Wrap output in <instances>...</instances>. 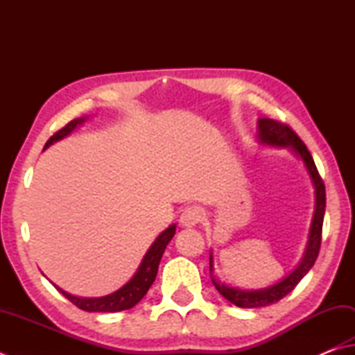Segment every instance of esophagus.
<instances>
[{
  "mask_svg": "<svg viewBox=\"0 0 355 355\" xmlns=\"http://www.w3.org/2000/svg\"><path fill=\"white\" fill-rule=\"evenodd\" d=\"M200 218H202V211H200L199 207H187V209H184L182 213H180L179 223L182 227L190 229V227H195L199 224Z\"/></svg>",
  "mask_w": 355,
  "mask_h": 355,
  "instance_id": "obj_1",
  "label": "esophagus"
}]
</instances>
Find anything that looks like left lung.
I'll return each instance as SVG.
<instances>
[{
  "label": "left lung",
  "instance_id": "left-lung-1",
  "mask_svg": "<svg viewBox=\"0 0 355 355\" xmlns=\"http://www.w3.org/2000/svg\"><path fill=\"white\" fill-rule=\"evenodd\" d=\"M257 139L259 145L272 146V148H287L302 160L307 175L311 178V182L313 187V196H315V205H313V216L311 223L309 238H307L306 250L303 253L302 261H300L295 269H293L289 275H286L275 284L263 287V289L245 291L238 289V287H232L225 283H220L219 279L213 275L215 269H213V252L210 250V275L213 284H215L218 292L225 300H229L230 303L238 307H245V309L269 306L272 303L279 302V300L286 297L287 293L295 289V286L302 282L306 273L312 269V266L318 257L320 244H322V229L326 209L324 184L318 175L317 166L313 164V159L309 150H307L306 145L303 144V140L300 139L289 126L275 122V120L272 119H258Z\"/></svg>",
  "mask_w": 355,
  "mask_h": 355
}]
</instances>
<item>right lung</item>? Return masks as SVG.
<instances>
[{
	"label": "right lung",
	"mask_w": 355,
	"mask_h": 355,
	"mask_svg": "<svg viewBox=\"0 0 355 355\" xmlns=\"http://www.w3.org/2000/svg\"><path fill=\"white\" fill-rule=\"evenodd\" d=\"M88 117H80L76 120H71V122L57 131L48 142L44 145V150L49 148L52 144L58 142V140L64 139L66 136H69L71 132L77 128V126L83 125ZM176 233V224H171L168 229H165L160 235L156 238L155 243L151 244L148 252L145 253V257L140 263L139 269L136 270L135 275L130 279L128 283L123 284L120 289L116 292L110 293V295L105 297H94V298H88V297H77L72 295V293L63 291L62 287H58L57 284H53V287L63 295L69 300L71 303L76 304L80 309H83L86 312H120V311H126L135 307L140 300L145 297V293L148 292L151 284L155 283L156 275H157V269H159V263L160 258H162L166 244L170 243L171 238L175 236Z\"/></svg>",
	"instance_id": "add662e5"
}]
</instances>
